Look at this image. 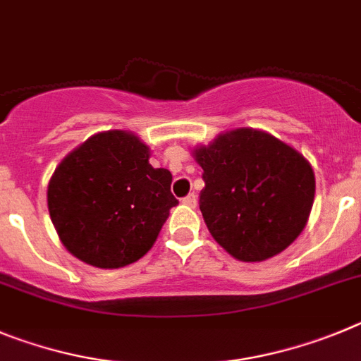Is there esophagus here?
<instances>
[{
	"label": "esophagus",
	"mask_w": 361,
	"mask_h": 361,
	"mask_svg": "<svg viewBox=\"0 0 361 361\" xmlns=\"http://www.w3.org/2000/svg\"><path fill=\"white\" fill-rule=\"evenodd\" d=\"M183 201L185 204H188V207H196V203H197V197H196V194L194 192H190V194H187V196L183 197Z\"/></svg>",
	"instance_id": "esophagus-1"
}]
</instances>
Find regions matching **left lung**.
I'll list each match as a JSON object with an SVG mask.
<instances>
[{"label":"left lung","mask_w":361,"mask_h":361,"mask_svg":"<svg viewBox=\"0 0 361 361\" xmlns=\"http://www.w3.org/2000/svg\"><path fill=\"white\" fill-rule=\"evenodd\" d=\"M203 169L200 210L212 237L245 262L274 257L300 235L314 200L311 165L255 129H233L194 151Z\"/></svg>","instance_id":"1"}]
</instances>
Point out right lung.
<instances>
[{"instance_id":"add662e5","label":"right lung","mask_w":361,"mask_h":361,"mask_svg":"<svg viewBox=\"0 0 361 361\" xmlns=\"http://www.w3.org/2000/svg\"><path fill=\"white\" fill-rule=\"evenodd\" d=\"M173 174L149 164L133 133L106 131L70 152L48 183V210L61 241L97 268H122L149 252L178 200Z\"/></svg>"}]
</instances>
